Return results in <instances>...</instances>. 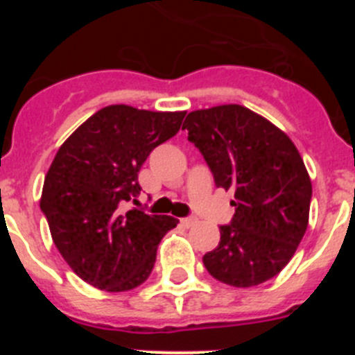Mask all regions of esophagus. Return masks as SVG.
Returning <instances> with one entry per match:
<instances>
[{"label":"esophagus","instance_id":"esophagus-1","mask_svg":"<svg viewBox=\"0 0 355 355\" xmlns=\"http://www.w3.org/2000/svg\"><path fill=\"white\" fill-rule=\"evenodd\" d=\"M181 224H183L184 227H192V225L197 224V218L196 216H187V218H181Z\"/></svg>","mask_w":355,"mask_h":355}]
</instances>
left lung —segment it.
Listing matches in <instances>:
<instances>
[{"mask_svg": "<svg viewBox=\"0 0 355 355\" xmlns=\"http://www.w3.org/2000/svg\"><path fill=\"white\" fill-rule=\"evenodd\" d=\"M183 130L205 156L218 188L233 190L234 215L220 225L206 270L220 283L250 288L283 270L309 222L311 180L284 131L240 105L190 112Z\"/></svg>", "mask_w": 355, "mask_h": 355, "instance_id": "obj_1", "label": "left lung"}]
</instances>
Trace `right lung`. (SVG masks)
<instances>
[{
	"label": "right lung",
	"mask_w": 355,
	"mask_h": 355,
	"mask_svg": "<svg viewBox=\"0 0 355 355\" xmlns=\"http://www.w3.org/2000/svg\"><path fill=\"white\" fill-rule=\"evenodd\" d=\"M183 117L184 112L105 106L56 153L40 209L58 252L85 283L128 291L153 272L159 240L180 220L137 208L124 213L121 205L139 196L140 167L180 131Z\"/></svg>",
	"instance_id": "add662e5"
}]
</instances>
